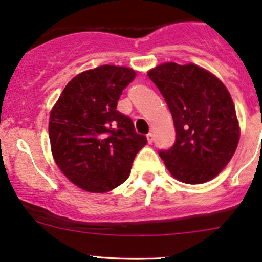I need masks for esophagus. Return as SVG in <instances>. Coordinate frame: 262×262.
Listing matches in <instances>:
<instances>
[{"label": "esophagus", "instance_id": "1", "mask_svg": "<svg viewBox=\"0 0 262 262\" xmlns=\"http://www.w3.org/2000/svg\"><path fill=\"white\" fill-rule=\"evenodd\" d=\"M147 141H148V143H152L153 142V134L152 133H148L147 134Z\"/></svg>", "mask_w": 262, "mask_h": 262}]
</instances>
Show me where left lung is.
Listing matches in <instances>:
<instances>
[{"instance_id": "obj_1", "label": "left lung", "mask_w": 262, "mask_h": 262, "mask_svg": "<svg viewBox=\"0 0 262 262\" xmlns=\"http://www.w3.org/2000/svg\"><path fill=\"white\" fill-rule=\"evenodd\" d=\"M165 99L176 130L170 149L160 157L173 178L203 184L215 178L236 152L238 120L223 83L195 64L165 63L148 72Z\"/></svg>"}]
</instances>
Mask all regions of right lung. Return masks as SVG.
<instances>
[{"mask_svg":"<svg viewBox=\"0 0 262 262\" xmlns=\"http://www.w3.org/2000/svg\"><path fill=\"white\" fill-rule=\"evenodd\" d=\"M136 77L130 68L100 66L68 82L50 113L53 157L63 173L90 192L123 184L137 153L147 144L129 116L116 110Z\"/></svg>","mask_w":262,"mask_h":262,"instance_id":"add662e5","label":"right lung"}]
</instances>
